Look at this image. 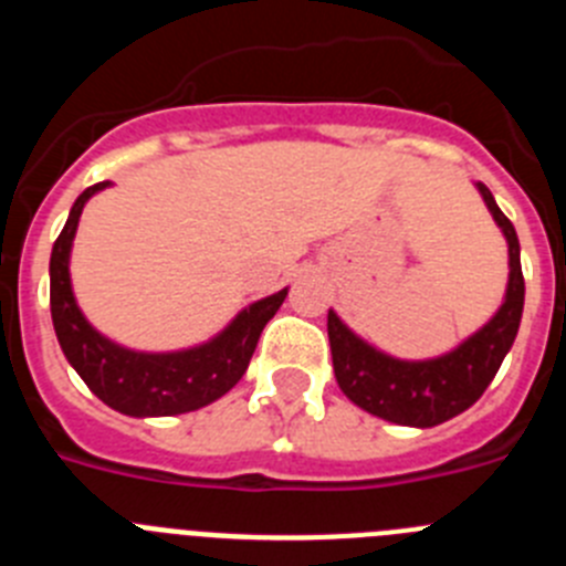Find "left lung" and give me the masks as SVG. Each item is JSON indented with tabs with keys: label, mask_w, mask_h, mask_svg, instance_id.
Segmentation results:
<instances>
[{
	"label": "left lung",
	"mask_w": 566,
	"mask_h": 566,
	"mask_svg": "<svg viewBox=\"0 0 566 566\" xmlns=\"http://www.w3.org/2000/svg\"><path fill=\"white\" fill-rule=\"evenodd\" d=\"M490 214L502 227L510 247V283L502 308L488 326L464 339L457 352L424 363H405L365 345L328 312V343H332L334 377L343 394L363 411L397 424L433 428L457 413L468 411L484 394L510 345L516 339L524 308V274L518 260V238L507 214L496 207L493 195L479 184Z\"/></svg>",
	"instance_id": "left-lung-1"
}]
</instances>
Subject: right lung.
Instances as JSON below:
<instances>
[{"mask_svg":"<svg viewBox=\"0 0 566 566\" xmlns=\"http://www.w3.org/2000/svg\"><path fill=\"white\" fill-rule=\"evenodd\" d=\"M104 187L107 181L93 184L78 195L50 254V314L59 345L90 391L115 411L129 417H172L198 411L223 397L247 374L260 332L283 306L286 289L243 308L221 337L201 348L178 354H138L109 343L78 312L67 272L78 214L90 195Z\"/></svg>","mask_w":566,"mask_h":566,"instance_id":"obj_1","label":"right lung"}]
</instances>
